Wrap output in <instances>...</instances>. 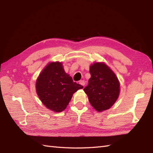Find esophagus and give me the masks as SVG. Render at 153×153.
<instances>
[{"label":"esophagus","instance_id":"esophagus-1","mask_svg":"<svg viewBox=\"0 0 153 153\" xmlns=\"http://www.w3.org/2000/svg\"><path fill=\"white\" fill-rule=\"evenodd\" d=\"M79 83L80 84V85H82L83 87H84V85H85V82H84V81L83 80H81V81H79Z\"/></svg>","mask_w":153,"mask_h":153}]
</instances>
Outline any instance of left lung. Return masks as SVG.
<instances>
[{"label": "left lung", "instance_id": "1", "mask_svg": "<svg viewBox=\"0 0 153 153\" xmlns=\"http://www.w3.org/2000/svg\"><path fill=\"white\" fill-rule=\"evenodd\" d=\"M91 77L83 91L91 105L97 112H103L113 106L120 92L118 77L104 62H94L89 67Z\"/></svg>", "mask_w": 153, "mask_h": 153}]
</instances>
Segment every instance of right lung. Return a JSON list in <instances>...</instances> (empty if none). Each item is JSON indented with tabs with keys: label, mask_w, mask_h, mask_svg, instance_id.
I'll use <instances>...</instances> for the list:
<instances>
[{
	"label": "right lung",
	"mask_w": 153,
	"mask_h": 153,
	"mask_svg": "<svg viewBox=\"0 0 153 153\" xmlns=\"http://www.w3.org/2000/svg\"><path fill=\"white\" fill-rule=\"evenodd\" d=\"M35 88L39 98L48 109L60 112L66 108L73 94L83 87L73 82L65 72L62 63L51 62L39 75Z\"/></svg>",
	"instance_id": "obj_1"
}]
</instances>
